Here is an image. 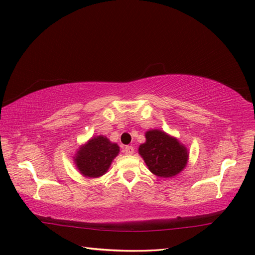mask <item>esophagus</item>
Wrapping results in <instances>:
<instances>
[{
    "label": "esophagus",
    "mask_w": 255,
    "mask_h": 255,
    "mask_svg": "<svg viewBox=\"0 0 255 255\" xmlns=\"http://www.w3.org/2000/svg\"><path fill=\"white\" fill-rule=\"evenodd\" d=\"M124 151H125V153H126V154L131 155L134 152V149H133V147H131V145H127Z\"/></svg>",
    "instance_id": "esophagus-1"
}]
</instances>
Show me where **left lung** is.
Wrapping results in <instances>:
<instances>
[{"instance_id":"left-lung-1","label":"left lung","mask_w":255,"mask_h":255,"mask_svg":"<svg viewBox=\"0 0 255 255\" xmlns=\"http://www.w3.org/2000/svg\"><path fill=\"white\" fill-rule=\"evenodd\" d=\"M144 136L145 142L139 145L138 152L151 173L167 178L185 169L189 152L176 137L160 129H150Z\"/></svg>"}]
</instances>
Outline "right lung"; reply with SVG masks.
Masks as SVG:
<instances>
[{
  "instance_id": "obj_1",
  "label": "right lung",
  "mask_w": 255,
  "mask_h": 255,
  "mask_svg": "<svg viewBox=\"0 0 255 255\" xmlns=\"http://www.w3.org/2000/svg\"><path fill=\"white\" fill-rule=\"evenodd\" d=\"M118 153V144L101 134L92 137L84 144H81L73 155V162L83 176L97 178L108 171Z\"/></svg>"
}]
</instances>
